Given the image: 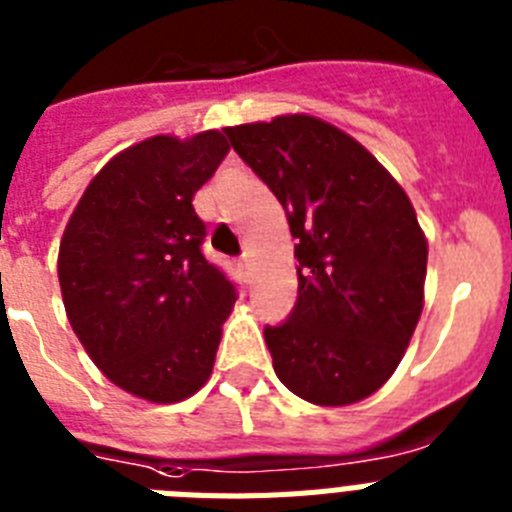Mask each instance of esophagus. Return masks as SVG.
Here are the masks:
<instances>
[{"instance_id": "1", "label": "esophagus", "mask_w": 512, "mask_h": 512, "mask_svg": "<svg viewBox=\"0 0 512 512\" xmlns=\"http://www.w3.org/2000/svg\"><path fill=\"white\" fill-rule=\"evenodd\" d=\"M239 268H242L244 273H247V276H249V270H252V255H249V252L242 257V263H239Z\"/></svg>"}]
</instances>
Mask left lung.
Masks as SVG:
<instances>
[{"label":"left lung","mask_w":512,"mask_h":512,"mask_svg":"<svg viewBox=\"0 0 512 512\" xmlns=\"http://www.w3.org/2000/svg\"><path fill=\"white\" fill-rule=\"evenodd\" d=\"M223 132L296 239L299 299L265 328L278 380L315 406L364 401L401 364L424 309L427 236L409 195L359 140L309 114Z\"/></svg>","instance_id":"left-lung-1"}]
</instances>
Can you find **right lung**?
Wrapping results in <instances>:
<instances>
[{"mask_svg":"<svg viewBox=\"0 0 512 512\" xmlns=\"http://www.w3.org/2000/svg\"><path fill=\"white\" fill-rule=\"evenodd\" d=\"M221 130L153 135L85 187L57 273L77 341L117 388L179 403L210 380L234 286L200 252L195 192L229 153Z\"/></svg>","mask_w":512,"mask_h":512,"instance_id":"add662e5","label":"right lung"}]
</instances>
